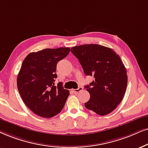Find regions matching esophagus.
I'll return each mask as SVG.
<instances>
[{
    "label": "esophagus",
    "mask_w": 148,
    "mask_h": 148,
    "mask_svg": "<svg viewBox=\"0 0 148 148\" xmlns=\"http://www.w3.org/2000/svg\"><path fill=\"white\" fill-rule=\"evenodd\" d=\"M83 89V88L82 87H79L78 88V89H72V91L74 93H78V92H80V91H82Z\"/></svg>",
    "instance_id": "esophagus-1"
}]
</instances>
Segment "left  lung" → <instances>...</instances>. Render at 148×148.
<instances>
[{"instance_id":"8db88e82","label":"left lung","mask_w":148,"mask_h":148,"mask_svg":"<svg viewBox=\"0 0 148 148\" xmlns=\"http://www.w3.org/2000/svg\"><path fill=\"white\" fill-rule=\"evenodd\" d=\"M71 52L85 75L95 78L85 86L90 94L85 106L99 115L111 113L124 98L128 83L126 69L120 57L112 48L99 44L74 46Z\"/></svg>"}]
</instances>
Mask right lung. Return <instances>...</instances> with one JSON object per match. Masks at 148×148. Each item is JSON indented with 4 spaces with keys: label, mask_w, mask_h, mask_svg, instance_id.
<instances>
[{
    "label": "right lung",
    "mask_w": 148,
    "mask_h": 148,
    "mask_svg": "<svg viewBox=\"0 0 148 148\" xmlns=\"http://www.w3.org/2000/svg\"><path fill=\"white\" fill-rule=\"evenodd\" d=\"M70 48H46L31 52L22 63L17 87L22 100L36 115L45 118L61 111L70 95L62 83L55 85L57 65L68 55Z\"/></svg>",
    "instance_id": "obj_1"
}]
</instances>
